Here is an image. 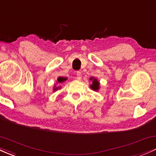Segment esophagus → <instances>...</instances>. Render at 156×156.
Returning a JSON list of instances; mask_svg holds the SVG:
<instances>
[{"mask_svg":"<svg viewBox=\"0 0 156 156\" xmlns=\"http://www.w3.org/2000/svg\"><path fill=\"white\" fill-rule=\"evenodd\" d=\"M76 75H77V78H78V79H81V72H79V71H78L76 73Z\"/></svg>","mask_w":156,"mask_h":156,"instance_id":"1","label":"esophagus"}]
</instances>
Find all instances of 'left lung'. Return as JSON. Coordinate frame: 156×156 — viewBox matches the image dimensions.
Segmentation results:
<instances>
[{
  "instance_id": "8db88e82",
  "label": "left lung",
  "mask_w": 156,
  "mask_h": 156,
  "mask_svg": "<svg viewBox=\"0 0 156 156\" xmlns=\"http://www.w3.org/2000/svg\"><path fill=\"white\" fill-rule=\"evenodd\" d=\"M91 79H92V78H91ZM98 87H99V83L98 82L97 80L94 79L93 82H92V84L91 85V88L93 90H98Z\"/></svg>"
}]
</instances>
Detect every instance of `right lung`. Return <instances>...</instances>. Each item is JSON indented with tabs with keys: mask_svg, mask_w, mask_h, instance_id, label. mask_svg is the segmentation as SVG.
<instances>
[{
	"mask_svg": "<svg viewBox=\"0 0 156 156\" xmlns=\"http://www.w3.org/2000/svg\"><path fill=\"white\" fill-rule=\"evenodd\" d=\"M66 78H63V77H60V78H58V81L59 83H62L63 81H66ZM55 90H56V89H55Z\"/></svg>",
	"mask_w": 156,
	"mask_h": 156,
	"instance_id": "obj_1",
	"label": "right lung"
}]
</instances>
